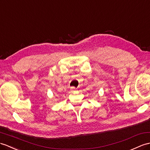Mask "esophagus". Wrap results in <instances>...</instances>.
Masks as SVG:
<instances>
[{
  "mask_svg": "<svg viewBox=\"0 0 150 150\" xmlns=\"http://www.w3.org/2000/svg\"><path fill=\"white\" fill-rule=\"evenodd\" d=\"M75 90H76V88H75L74 87H71V90L72 91V92H73V91H74Z\"/></svg>",
  "mask_w": 150,
  "mask_h": 150,
  "instance_id": "obj_1",
  "label": "esophagus"
}]
</instances>
